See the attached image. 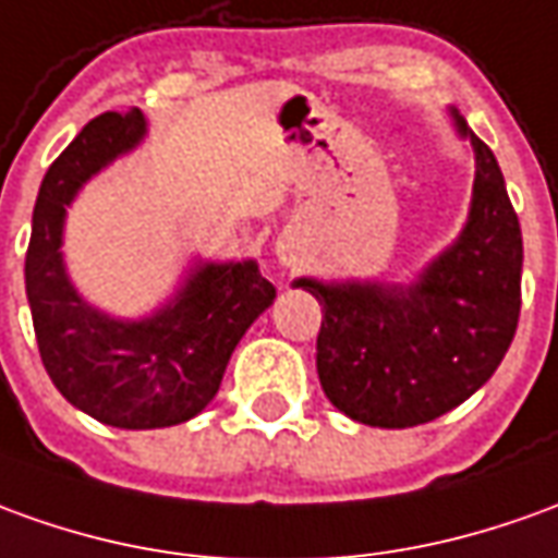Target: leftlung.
I'll return each instance as SVG.
<instances>
[{
  "label": "left lung",
  "mask_w": 558,
  "mask_h": 558,
  "mask_svg": "<svg viewBox=\"0 0 558 558\" xmlns=\"http://www.w3.org/2000/svg\"><path fill=\"white\" fill-rule=\"evenodd\" d=\"M477 155L474 203L459 242L413 288L322 286L316 364L322 389L345 416L410 428L468 401L495 374L522 303L520 218L492 148L459 118Z\"/></svg>",
  "instance_id": "8db88e82"
}]
</instances>
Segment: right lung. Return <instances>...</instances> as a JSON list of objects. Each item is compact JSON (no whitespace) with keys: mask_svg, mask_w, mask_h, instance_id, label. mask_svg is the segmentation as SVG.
Returning <instances> with one entry per match:
<instances>
[{"mask_svg":"<svg viewBox=\"0 0 558 558\" xmlns=\"http://www.w3.org/2000/svg\"><path fill=\"white\" fill-rule=\"evenodd\" d=\"M142 133L140 109L102 111L84 124L41 179L23 267L38 355L57 391L87 416L130 432L197 416L240 337L276 298L255 260L199 267L172 306L133 325L99 316L75 294L60 255L69 199Z\"/></svg>","mask_w":558,"mask_h":558,"instance_id":"right-lung-1","label":"right lung"}]
</instances>
